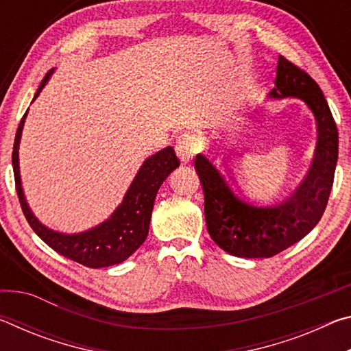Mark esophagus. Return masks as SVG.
I'll return each mask as SVG.
<instances>
[{
  "label": "esophagus",
  "instance_id": "1",
  "mask_svg": "<svg viewBox=\"0 0 351 351\" xmlns=\"http://www.w3.org/2000/svg\"><path fill=\"white\" fill-rule=\"evenodd\" d=\"M175 152L182 162H189L198 152V141L192 133H184L176 139Z\"/></svg>",
  "mask_w": 351,
  "mask_h": 351
}]
</instances>
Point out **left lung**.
Here are the masks:
<instances>
[{"mask_svg": "<svg viewBox=\"0 0 351 351\" xmlns=\"http://www.w3.org/2000/svg\"><path fill=\"white\" fill-rule=\"evenodd\" d=\"M271 99L294 97L311 110L317 145L311 167L288 198L274 206H254L235 193L229 178L204 154L195 170L204 192V215L212 240L230 255L268 258L310 234L322 218L335 180L339 136L322 90L305 71L278 57Z\"/></svg>", "mask_w": 351, "mask_h": 351, "instance_id": "left-lung-1", "label": "left lung"}]
</instances>
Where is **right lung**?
Instances as JSON below:
<instances>
[{
  "label": "right lung",
  "mask_w": 351,
  "mask_h": 351,
  "mask_svg": "<svg viewBox=\"0 0 351 351\" xmlns=\"http://www.w3.org/2000/svg\"><path fill=\"white\" fill-rule=\"evenodd\" d=\"M52 73H54V69H51L41 80L32 102L40 96L41 90L49 82ZM27 111L21 119L19 130H16L14 152H12V165H14L15 187L21 209L34 232L56 252L83 266H88V268H106V266L125 261L147 239L154 198H156L159 187L167 180L171 171L180 167L175 150L171 147H165L161 152L154 153L145 159L136 173L133 182L130 184L122 203L104 223L79 234L57 232V230L49 229L38 221V218L34 215L27 204L25 192H23L19 148Z\"/></svg>",
  "instance_id": "right-lung-1"
}]
</instances>
